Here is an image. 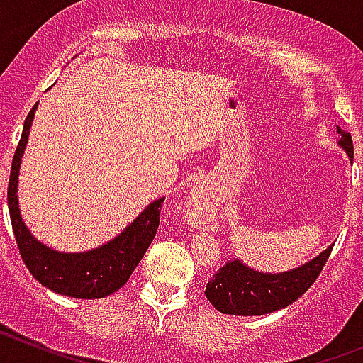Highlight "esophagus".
<instances>
[{
	"instance_id": "obj_1",
	"label": "esophagus",
	"mask_w": 363,
	"mask_h": 363,
	"mask_svg": "<svg viewBox=\"0 0 363 363\" xmlns=\"http://www.w3.org/2000/svg\"><path fill=\"white\" fill-rule=\"evenodd\" d=\"M207 189L203 187L201 184L192 185L191 187V194L187 196V214L191 220L198 221L201 218H205L209 207H207Z\"/></svg>"
}]
</instances>
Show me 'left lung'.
Here are the masks:
<instances>
[{
    "instance_id": "obj_1",
    "label": "left lung",
    "mask_w": 363,
    "mask_h": 363,
    "mask_svg": "<svg viewBox=\"0 0 363 363\" xmlns=\"http://www.w3.org/2000/svg\"><path fill=\"white\" fill-rule=\"evenodd\" d=\"M338 145L352 160L351 134L338 127ZM333 245L320 252L307 264L285 272H262L249 267L238 258L227 259V264L211 278L205 289L207 300L223 314L234 316H259L291 306L309 289L318 278L331 255Z\"/></svg>"
}]
</instances>
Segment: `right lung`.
I'll return each mask as SVG.
<instances>
[{"instance_id": "1", "label": "right lung", "mask_w": 363, "mask_h": 363, "mask_svg": "<svg viewBox=\"0 0 363 363\" xmlns=\"http://www.w3.org/2000/svg\"><path fill=\"white\" fill-rule=\"evenodd\" d=\"M36 108L38 104L32 107L25 120L21 140L12 160L9 192H6V203H9L16 243L32 277L47 289L63 294V296L82 298V300L105 298L125 285V281L129 280L136 265L140 264V259L149 249L154 234L158 230L160 211H162L165 196L147 205L145 209L138 214V218H134L133 223L125 227L116 238L91 251L62 252L38 242L34 234L25 225L18 201L19 169H21V158L27 147Z\"/></svg>"}]
</instances>
